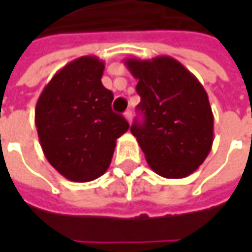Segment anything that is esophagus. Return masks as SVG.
<instances>
[{
    "instance_id": "obj_1",
    "label": "esophagus",
    "mask_w": 252,
    "mask_h": 252,
    "mask_svg": "<svg viewBox=\"0 0 252 252\" xmlns=\"http://www.w3.org/2000/svg\"><path fill=\"white\" fill-rule=\"evenodd\" d=\"M125 119L129 122V123H131V111H130V109L125 112Z\"/></svg>"
}]
</instances>
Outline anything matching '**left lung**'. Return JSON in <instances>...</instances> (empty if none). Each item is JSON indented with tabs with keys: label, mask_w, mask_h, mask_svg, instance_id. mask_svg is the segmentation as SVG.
Listing matches in <instances>:
<instances>
[{
	"label": "left lung",
	"mask_w": 252,
	"mask_h": 252,
	"mask_svg": "<svg viewBox=\"0 0 252 252\" xmlns=\"http://www.w3.org/2000/svg\"><path fill=\"white\" fill-rule=\"evenodd\" d=\"M125 64L139 80L137 109L144 115L130 131L150 168L164 178L188 177L206 160L213 144V113L203 85L169 56L130 57Z\"/></svg>",
	"instance_id": "left-lung-1"
}]
</instances>
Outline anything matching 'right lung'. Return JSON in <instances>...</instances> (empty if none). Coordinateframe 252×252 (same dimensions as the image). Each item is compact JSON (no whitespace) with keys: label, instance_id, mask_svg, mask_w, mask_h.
Instances as JSON below:
<instances>
[{"label":"right lung","instance_id":"obj_1","mask_svg":"<svg viewBox=\"0 0 252 252\" xmlns=\"http://www.w3.org/2000/svg\"><path fill=\"white\" fill-rule=\"evenodd\" d=\"M103 70L98 57H78L54 74L36 102L34 123L44 156L73 182L105 174L116 139L129 129L112 111L113 94L102 85Z\"/></svg>","mask_w":252,"mask_h":252}]
</instances>
